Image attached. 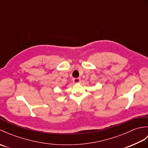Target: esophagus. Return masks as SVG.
Returning <instances> with one entry per match:
<instances>
[{
  "label": "esophagus",
  "mask_w": 148,
  "mask_h": 148,
  "mask_svg": "<svg viewBox=\"0 0 148 148\" xmlns=\"http://www.w3.org/2000/svg\"><path fill=\"white\" fill-rule=\"evenodd\" d=\"M80 81H81L80 78H74V79H73V82L74 83H79Z\"/></svg>",
  "instance_id": "obj_1"
}]
</instances>
